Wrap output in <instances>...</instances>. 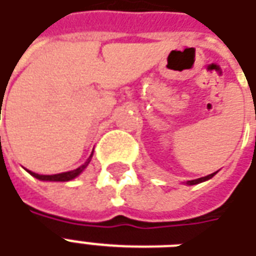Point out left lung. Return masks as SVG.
<instances>
[{
  "label": "left lung",
  "instance_id": "obj_1",
  "mask_svg": "<svg viewBox=\"0 0 256 256\" xmlns=\"http://www.w3.org/2000/svg\"><path fill=\"white\" fill-rule=\"evenodd\" d=\"M216 172H214V174H211V175H206V176H202V178H198V179H194V180H188V184H197V183H201V182H206V180H208V179H211L214 175H215Z\"/></svg>",
  "mask_w": 256,
  "mask_h": 256
}]
</instances>
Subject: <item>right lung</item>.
I'll use <instances>...</instances> for the list:
<instances>
[{
  "mask_svg": "<svg viewBox=\"0 0 256 256\" xmlns=\"http://www.w3.org/2000/svg\"><path fill=\"white\" fill-rule=\"evenodd\" d=\"M92 157V156H90ZM90 157L88 160L85 161V164H82L81 166H78L77 170H73V171H68V172H62V174H56V175H38L36 172L28 171L30 175H32L34 178H37L40 180H52V182H67V180H72L74 178H77L81 174V172L84 171L86 166L90 164Z\"/></svg>",
  "mask_w": 256,
  "mask_h": 256,
  "instance_id": "right-lung-1",
  "label": "right lung"
}]
</instances>
